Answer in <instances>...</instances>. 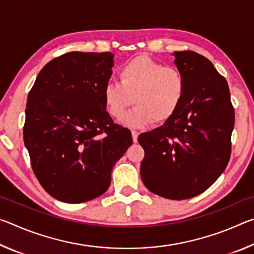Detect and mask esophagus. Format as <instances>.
Segmentation results:
<instances>
[{"instance_id":"1","label":"esophagus","mask_w":254,"mask_h":254,"mask_svg":"<svg viewBox=\"0 0 254 254\" xmlns=\"http://www.w3.org/2000/svg\"><path fill=\"white\" fill-rule=\"evenodd\" d=\"M131 133H132V140H133V142H136V141H137V136H139V132H136V131L133 130Z\"/></svg>"}]
</instances>
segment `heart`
Here are the masks:
<instances>
[{
    "mask_svg": "<svg viewBox=\"0 0 254 254\" xmlns=\"http://www.w3.org/2000/svg\"><path fill=\"white\" fill-rule=\"evenodd\" d=\"M120 83H109L103 89V101L112 117L121 119L133 103L136 106L123 120L133 127L152 121L161 124L174 117L186 93V79L176 67L165 66L141 55L120 67Z\"/></svg>",
    "mask_w": 254,
    "mask_h": 254,
    "instance_id": "heart-1",
    "label": "heart"
}]
</instances>
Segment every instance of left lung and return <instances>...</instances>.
Instances as JSON below:
<instances>
[{"label":"left lung","instance_id":"1","mask_svg":"<svg viewBox=\"0 0 254 254\" xmlns=\"http://www.w3.org/2000/svg\"><path fill=\"white\" fill-rule=\"evenodd\" d=\"M186 79L182 105L169 121L139 135L144 149L141 179L168 199L201 194L225 170L231 156L234 109L226 79L195 51H175Z\"/></svg>","mask_w":254,"mask_h":254}]
</instances>
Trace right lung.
<instances>
[{"mask_svg":"<svg viewBox=\"0 0 254 254\" xmlns=\"http://www.w3.org/2000/svg\"><path fill=\"white\" fill-rule=\"evenodd\" d=\"M114 55L71 51L49 62L29 92L23 140L34 175L50 196L77 204L107 190L132 144L103 101Z\"/></svg>","mask_w":254,"mask_h":254,"instance_id":"add662e5","label":"right lung"}]
</instances>
